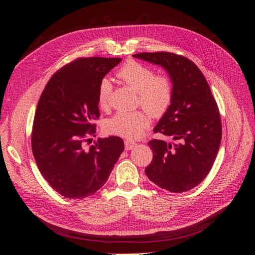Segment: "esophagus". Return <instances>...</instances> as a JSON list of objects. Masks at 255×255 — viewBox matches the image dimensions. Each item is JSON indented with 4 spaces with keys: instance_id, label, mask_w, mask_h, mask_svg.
Segmentation results:
<instances>
[{
    "instance_id": "34e87169",
    "label": "esophagus",
    "mask_w": 255,
    "mask_h": 255,
    "mask_svg": "<svg viewBox=\"0 0 255 255\" xmlns=\"http://www.w3.org/2000/svg\"><path fill=\"white\" fill-rule=\"evenodd\" d=\"M136 145H137V143L134 142V141H129V140H126L125 141V148H126V150H132V149L135 148Z\"/></svg>"
}]
</instances>
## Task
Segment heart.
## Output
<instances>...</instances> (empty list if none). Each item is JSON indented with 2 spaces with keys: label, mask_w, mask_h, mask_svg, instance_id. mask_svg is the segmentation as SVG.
<instances>
[{
  "label": "heart",
  "mask_w": 255,
  "mask_h": 255,
  "mask_svg": "<svg viewBox=\"0 0 255 255\" xmlns=\"http://www.w3.org/2000/svg\"><path fill=\"white\" fill-rule=\"evenodd\" d=\"M118 76L139 96V103L154 118L164 116L172 102L173 86L171 80L164 74L155 75L150 66L136 60H129L118 71ZM113 84L109 79L100 82L98 88V104L101 109L110 105ZM150 116L144 111L119 112L105 122L109 134L127 139H138L150 127Z\"/></svg>",
  "instance_id": "b5f03b06"
}]
</instances>
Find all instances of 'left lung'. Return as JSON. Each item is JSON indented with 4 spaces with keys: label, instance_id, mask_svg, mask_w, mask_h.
I'll use <instances>...</instances> for the list:
<instances>
[{
    "label": "left lung",
    "instance_id": "obj_1",
    "mask_svg": "<svg viewBox=\"0 0 255 255\" xmlns=\"http://www.w3.org/2000/svg\"><path fill=\"white\" fill-rule=\"evenodd\" d=\"M164 67L173 84L169 110L154 133L173 137L179 143L152 139L153 159L145 168L149 180L171 192H184L201 183L214 165L222 128L217 103L200 69L187 57L170 52L133 55Z\"/></svg>",
    "mask_w": 255,
    "mask_h": 255
}]
</instances>
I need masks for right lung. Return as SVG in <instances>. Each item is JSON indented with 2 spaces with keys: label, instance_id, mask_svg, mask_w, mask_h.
I'll list each match as a JSON object with an SVG mask.
<instances>
[{
  "label": "right lung",
  "instance_id": "1",
  "mask_svg": "<svg viewBox=\"0 0 255 255\" xmlns=\"http://www.w3.org/2000/svg\"><path fill=\"white\" fill-rule=\"evenodd\" d=\"M122 59L79 57L53 74L34 117L32 151L50 186L68 199L92 196L106 183L125 150L120 137L99 138L100 82Z\"/></svg>",
  "mask_w": 255,
  "mask_h": 255
}]
</instances>
